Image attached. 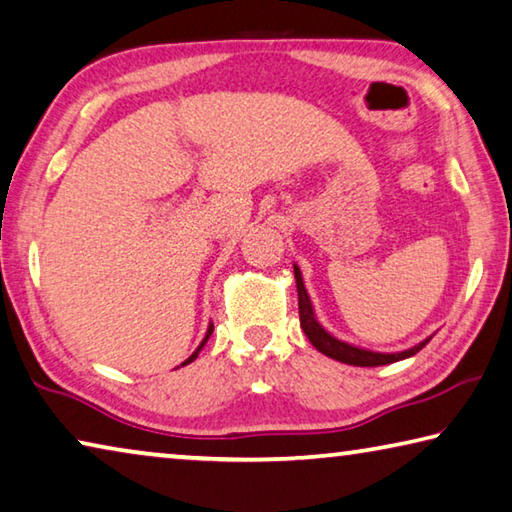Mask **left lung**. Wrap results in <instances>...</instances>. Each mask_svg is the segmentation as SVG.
I'll return each instance as SVG.
<instances>
[{
	"label": "left lung",
	"mask_w": 512,
	"mask_h": 512,
	"mask_svg": "<svg viewBox=\"0 0 512 512\" xmlns=\"http://www.w3.org/2000/svg\"><path fill=\"white\" fill-rule=\"evenodd\" d=\"M295 267V281H297V295H299V322H301V329H304L306 338L311 340V345L322 351L324 356H329L333 360H340V363L345 365H356V367H379V365H390V363H397V360H404L415 356L417 351L422 347L429 345V338L417 342L415 347L404 349V351H397V354H383V351H372V349H365V347H358V345H351V342H345L340 338H335L333 333H329L324 329V326L317 322V315H315V308H313V301L308 297V290L304 286V279H301V270L297 265Z\"/></svg>",
	"instance_id": "obj_1"
}]
</instances>
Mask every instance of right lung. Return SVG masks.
Instances as JSON below:
<instances>
[{
    "label": "right lung",
    "instance_id": "add662e5",
    "mask_svg": "<svg viewBox=\"0 0 512 512\" xmlns=\"http://www.w3.org/2000/svg\"><path fill=\"white\" fill-rule=\"evenodd\" d=\"M211 333H213V324L211 326H208V331H206V335H204V340H201L199 342V347L195 349V351H192V354L186 358V360H183V363L181 365H188V363H192V360H195L197 356H199V351H201V347H204L206 345V342H208V338H211Z\"/></svg>",
    "mask_w": 512,
    "mask_h": 512
}]
</instances>
